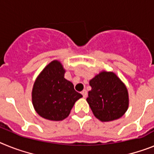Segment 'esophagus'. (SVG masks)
Masks as SVG:
<instances>
[{"label":"esophagus","mask_w":154,"mask_h":154,"mask_svg":"<svg viewBox=\"0 0 154 154\" xmlns=\"http://www.w3.org/2000/svg\"><path fill=\"white\" fill-rule=\"evenodd\" d=\"M81 94H82V95H83V97H87V96H88V92H87L86 90L82 91Z\"/></svg>","instance_id":"34e87169"}]
</instances>
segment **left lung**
<instances>
[{"label": "left lung", "instance_id": "1", "mask_svg": "<svg viewBox=\"0 0 154 154\" xmlns=\"http://www.w3.org/2000/svg\"><path fill=\"white\" fill-rule=\"evenodd\" d=\"M89 84L91 90L88 92L87 101L97 119L113 121L125 114L129 107V94L116 73L101 71Z\"/></svg>", "mask_w": 154, "mask_h": 154}]
</instances>
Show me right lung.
Segmentation results:
<instances>
[{
    "mask_svg": "<svg viewBox=\"0 0 154 154\" xmlns=\"http://www.w3.org/2000/svg\"><path fill=\"white\" fill-rule=\"evenodd\" d=\"M65 69L58 60L45 66L33 85L32 100L35 110L41 117L61 121L70 113L74 103L82 97L73 85L64 78Z\"/></svg>",
    "mask_w": 154,
    "mask_h": 154,
    "instance_id": "obj_1",
    "label": "right lung"
}]
</instances>
